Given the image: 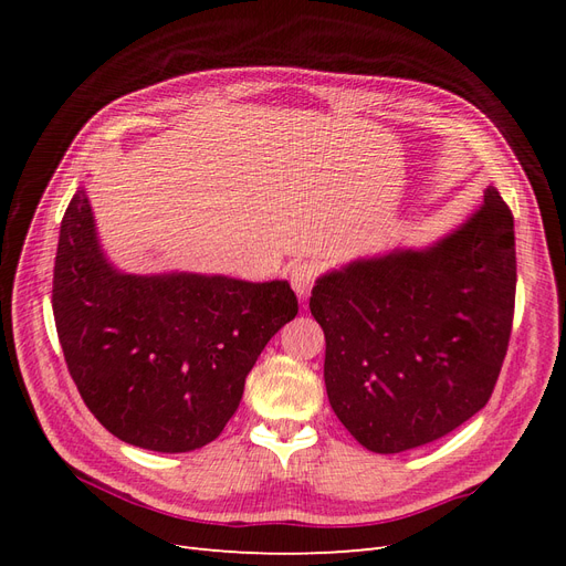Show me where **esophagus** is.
<instances>
[{"instance_id":"1","label":"esophagus","mask_w":566,"mask_h":566,"mask_svg":"<svg viewBox=\"0 0 566 566\" xmlns=\"http://www.w3.org/2000/svg\"><path fill=\"white\" fill-rule=\"evenodd\" d=\"M318 264L312 262V260H304V262H297L293 269H290V283H293L295 293L304 300L306 295H310V290L314 287L316 279H318Z\"/></svg>"}]
</instances>
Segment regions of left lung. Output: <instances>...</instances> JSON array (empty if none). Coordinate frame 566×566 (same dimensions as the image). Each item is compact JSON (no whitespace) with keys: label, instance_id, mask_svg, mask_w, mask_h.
Instances as JSON below:
<instances>
[{"label":"left lung","instance_id":"left-lung-1","mask_svg":"<svg viewBox=\"0 0 566 566\" xmlns=\"http://www.w3.org/2000/svg\"><path fill=\"white\" fill-rule=\"evenodd\" d=\"M515 285V224L493 186L434 248L318 279L310 310L325 335V389L352 437L401 453L482 410L507 352Z\"/></svg>","mask_w":566,"mask_h":566}]
</instances>
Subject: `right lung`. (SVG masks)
<instances>
[{
    "mask_svg": "<svg viewBox=\"0 0 566 566\" xmlns=\"http://www.w3.org/2000/svg\"><path fill=\"white\" fill-rule=\"evenodd\" d=\"M51 304L82 401L117 439L160 453L221 434L256 356L300 310L285 281L117 273L82 188L61 221Z\"/></svg>",
    "mask_w": 566,
    "mask_h": 566,
    "instance_id": "right-lung-1",
    "label": "right lung"
}]
</instances>
